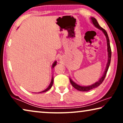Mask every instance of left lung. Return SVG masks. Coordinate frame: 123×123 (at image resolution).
Masks as SVG:
<instances>
[{"label": "left lung", "instance_id": "8db88e82", "mask_svg": "<svg viewBox=\"0 0 123 123\" xmlns=\"http://www.w3.org/2000/svg\"><path fill=\"white\" fill-rule=\"evenodd\" d=\"M90 19H91V23L94 25V26H95V27H96L97 28H98V29L100 30L101 31H102V32L104 33V34L105 35L106 38V41H107V53H107V55H108V59H107V64H106V66L105 71H104L103 73V75H102V77L99 79L98 81H97L96 82H95V83L92 84L91 85L87 86H80L78 85V84H77L76 83H75L73 80H72L71 78H69L70 83H71V85L73 86L74 88H75L77 90L80 91H82V92H85V91L86 92V91H88L92 90V89L96 88V87H98L102 83V82L104 81V79L105 78L106 75L109 67L110 66V62H111V48L110 45V40H109L108 35H107L106 31L104 28H102L101 27H100L98 22H97V20L96 18H95L94 17H91Z\"/></svg>", "mask_w": 123, "mask_h": 123}]
</instances>
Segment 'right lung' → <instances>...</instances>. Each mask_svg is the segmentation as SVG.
Instances as JSON below:
<instances>
[{"instance_id": "1", "label": "right lung", "mask_w": 123, "mask_h": 123, "mask_svg": "<svg viewBox=\"0 0 123 123\" xmlns=\"http://www.w3.org/2000/svg\"><path fill=\"white\" fill-rule=\"evenodd\" d=\"M56 63H57L56 60H55V61L54 62L53 64V65H52V67H51L52 69H53L54 68V67L55 66V65H56ZM53 82H54V78H53V77H52V78H51V82H50V85H49V86L48 87V88H46V89H45V90L43 91L38 92V93H43V92H45L48 91L49 90H50V89L51 88L52 86H53Z\"/></svg>"}]
</instances>
